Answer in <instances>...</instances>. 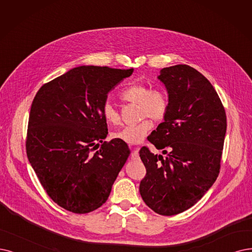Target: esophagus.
<instances>
[{
	"label": "esophagus",
	"mask_w": 252,
	"mask_h": 252,
	"mask_svg": "<svg viewBox=\"0 0 252 252\" xmlns=\"http://www.w3.org/2000/svg\"><path fill=\"white\" fill-rule=\"evenodd\" d=\"M138 152H139V148H136V149L133 150V152H132V154H131V159H132V160H137V159L139 158Z\"/></svg>",
	"instance_id": "obj_1"
}]
</instances>
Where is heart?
<instances>
[{
    "instance_id": "1",
    "label": "heart",
    "mask_w": 252,
    "mask_h": 252,
    "mask_svg": "<svg viewBox=\"0 0 252 252\" xmlns=\"http://www.w3.org/2000/svg\"><path fill=\"white\" fill-rule=\"evenodd\" d=\"M120 97L125 102L137 104L142 119L150 118L155 122H161L168 113V98L162 90H152L150 86L134 84L124 89ZM102 117L109 125H118L120 123L119 112L109 101L102 106ZM153 125L150 120H144L138 124L121 128L114 133V137L122 139L128 144H138L148 135Z\"/></svg>"
}]
</instances>
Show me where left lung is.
Wrapping results in <instances>:
<instances>
[{"mask_svg": "<svg viewBox=\"0 0 252 252\" xmlns=\"http://www.w3.org/2000/svg\"><path fill=\"white\" fill-rule=\"evenodd\" d=\"M158 79L167 91L169 108L148 140L164 149L166 157L140 149L147 174L139 193L154 212L172 216L195 205L216 181L226 116L214 87L194 68L166 67Z\"/></svg>", "mask_w": 252, "mask_h": 252, "instance_id": "8db88e82", "label": "left lung"}]
</instances>
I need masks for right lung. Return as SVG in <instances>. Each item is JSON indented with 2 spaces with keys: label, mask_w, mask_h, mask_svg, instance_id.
<instances>
[{
  "label": "right lung",
  "mask_w": 252,
  "mask_h": 252,
  "mask_svg": "<svg viewBox=\"0 0 252 252\" xmlns=\"http://www.w3.org/2000/svg\"><path fill=\"white\" fill-rule=\"evenodd\" d=\"M132 72L78 66L43 85L33 100L28 159L49 197L70 212L85 214L101 207L130 155L124 140L103 142L102 106L107 94Z\"/></svg>",
  "instance_id": "add662e5"
}]
</instances>
